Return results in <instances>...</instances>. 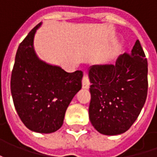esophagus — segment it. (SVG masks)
<instances>
[{"label": "esophagus", "mask_w": 157, "mask_h": 157, "mask_svg": "<svg viewBox=\"0 0 157 157\" xmlns=\"http://www.w3.org/2000/svg\"><path fill=\"white\" fill-rule=\"evenodd\" d=\"M82 86L83 88H88L90 86V78L87 74H84L83 78H82Z\"/></svg>", "instance_id": "34e87169"}]
</instances>
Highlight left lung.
I'll return each mask as SVG.
<instances>
[{"mask_svg": "<svg viewBox=\"0 0 157 157\" xmlns=\"http://www.w3.org/2000/svg\"><path fill=\"white\" fill-rule=\"evenodd\" d=\"M145 57L137 40L130 54L121 55L114 64L94 65L89 70V118L100 134H122L139 116L148 94Z\"/></svg>", "mask_w": 157, "mask_h": 157, "instance_id": "left-lung-1", "label": "left lung"}]
</instances>
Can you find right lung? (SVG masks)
<instances>
[{
    "instance_id": "right-lung-1",
    "label": "right lung",
    "mask_w": 157,
    "mask_h": 157,
    "mask_svg": "<svg viewBox=\"0 0 157 157\" xmlns=\"http://www.w3.org/2000/svg\"><path fill=\"white\" fill-rule=\"evenodd\" d=\"M41 22L20 44L12 70L10 88L15 110L29 129L49 134L63 125L65 111L82 87V71L64 70L41 61L33 40Z\"/></svg>"
}]
</instances>
